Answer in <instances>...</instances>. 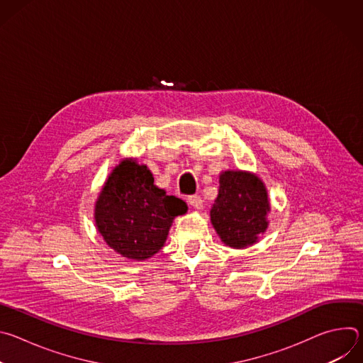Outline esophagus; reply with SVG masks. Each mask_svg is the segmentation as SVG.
Returning <instances> with one entry per match:
<instances>
[{"label": "esophagus", "mask_w": 363, "mask_h": 363, "mask_svg": "<svg viewBox=\"0 0 363 363\" xmlns=\"http://www.w3.org/2000/svg\"><path fill=\"white\" fill-rule=\"evenodd\" d=\"M202 198L199 196V195H191V196H188V203L191 205V206H194V208H196V210H201L202 208Z\"/></svg>", "instance_id": "esophagus-1"}]
</instances>
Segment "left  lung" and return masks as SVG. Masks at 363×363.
<instances>
[{
  "mask_svg": "<svg viewBox=\"0 0 363 363\" xmlns=\"http://www.w3.org/2000/svg\"><path fill=\"white\" fill-rule=\"evenodd\" d=\"M270 201L264 182L247 171L220 175L218 196L211 208V223L221 241L233 248L257 242L269 227Z\"/></svg>",
  "mask_w": 363,
  "mask_h": 363,
  "instance_id": "8db88e82",
  "label": "left lung"
}]
</instances>
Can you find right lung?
Segmentation results:
<instances>
[{"mask_svg":"<svg viewBox=\"0 0 363 363\" xmlns=\"http://www.w3.org/2000/svg\"><path fill=\"white\" fill-rule=\"evenodd\" d=\"M186 203L153 184L152 172L135 160H123L111 172L94 205L97 231L129 260H147L165 244L175 217Z\"/></svg>","mask_w":363,"mask_h":363,"instance_id":"obj_1","label":"right lung"}]
</instances>
